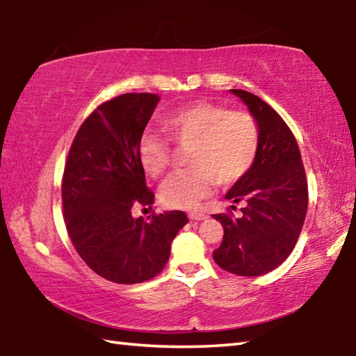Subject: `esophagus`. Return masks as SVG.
<instances>
[{
    "mask_svg": "<svg viewBox=\"0 0 356 356\" xmlns=\"http://www.w3.org/2000/svg\"><path fill=\"white\" fill-rule=\"evenodd\" d=\"M188 218L191 221H202V220H207V215L201 213V212H191V213H188Z\"/></svg>",
    "mask_w": 356,
    "mask_h": 356,
    "instance_id": "esophagus-1",
    "label": "esophagus"
}]
</instances>
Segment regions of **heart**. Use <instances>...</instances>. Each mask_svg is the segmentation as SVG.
Masks as SVG:
<instances>
[{
  "instance_id": "obj_1",
  "label": "heart",
  "mask_w": 356,
  "mask_h": 356,
  "mask_svg": "<svg viewBox=\"0 0 356 356\" xmlns=\"http://www.w3.org/2000/svg\"><path fill=\"white\" fill-rule=\"evenodd\" d=\"M161 130L179 147H188L190 171L174 174L160 188V200L172 209H193L213 191L216 182L236 184L257 155L259 130L245 111H231L212 102H195L161 119ZM140 161L150 177L163 176L171 147L165 138L146 131Z\"/></svg>"
}]
</instances>
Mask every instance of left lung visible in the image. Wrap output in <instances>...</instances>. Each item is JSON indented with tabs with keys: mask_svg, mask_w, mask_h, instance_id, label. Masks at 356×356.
Returning <instances> with one entry per match:
<instances>
[{
	"mask_svg": "<svg viewBox=\"0 0 356 356\" xmlns=\"http://www.w3.org/2000/svg\"><path fill=\"white\" fill-rule=\"evenodd\" d=\"M231 92L254 119L259 146L250 171L226 193L232 204L246 202L243 215L236 220L213 215L225 229L213 259L226 272L259 276L284 262L297 243L308 210V184L297 140L280 114L254 94Z\"/></svg>",
	"mask_w": 356,
	"mask_h": 356,
	"instance_id": "obj_1",
	"label": "left lung"
}]
</instances>
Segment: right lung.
I'll return each instance as SVG.
<instances>
[{
	"label": "right lung",
	"instance_id": "1",
	"mask_svg": "<svg viewBox=\"0 0 356 356\" xmlns=\"http://www.w3.org/2000/svg\"><path fill=\"white\" fill-rule=\"evenodd\" d=\"M160 97L122 94L81 124L63 177L64 221L88 267L118 284H136L163 270L171 243L188 218L180 210L135 218L154 204L140 161V140Z\"/></svg>",
	"mask_w": 356,
	"mask_h": 356
}]
</instances>
